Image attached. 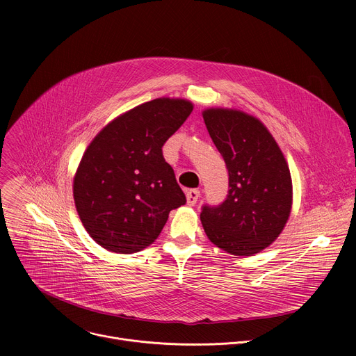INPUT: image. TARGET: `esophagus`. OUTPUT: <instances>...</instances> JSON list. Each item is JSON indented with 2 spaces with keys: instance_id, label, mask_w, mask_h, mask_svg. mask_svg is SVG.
I'll list each match as a JSON object with an SVG mask.
<instances>
[{
  "instance_id": "esophagus-1",
  "label": "esophagus",
  "mask_w": 356,
  "mask_h": 356,
  "mask_svg": "<svg viewBox=\"0 0 356 356\" xmlns=\"http://www.w3.org/2000/svg\"><path fill=\"white\" fill-rule=\"evenodd\" d=\"M198 197H200V191L197 188H193V190H188L186 193V198H187V204L188 206H195V202L198 201Z\"/></svg>"
}]
</instances>
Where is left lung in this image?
I'll return each mask as SVG.
<instances>
[{"instance_id": "1", "label": "left lung", "mask_w": 356, "mask_h": 356, "mask_svg": "<svg viewBox=\"0 0 356 356\" xmlns=\"http://www.w3.org/2000/svg\"><path fill=\"white\" fill-rule=\"evenodd\" d=\"M228 170V194L218 206L201 207L209 239L228 253L249 257L269 246L291 210V177L282 150L265 125L245 113H202Z\"/></svg>"}]
</instances>
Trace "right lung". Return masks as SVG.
Masks as SVG:
<instances>
[{
	"label": "right lung",
	"instance_id": "obj_1",
	"mask_svg": "<svg viewBox=\"0 0 356 356\" xmlns=\"http://www.w3.org/2000/svg\"><path fill=\"white\" fill-rule=\"evenodd\" d=\"M193 106L156 98L118 117L84 152L73 195L90 236L117 253L139 252L163 229L186 195L165 161V142L183 125Z\"/></svg>",
	"mask_w": 356,
	"mask_h": 356
}]
</instances>
